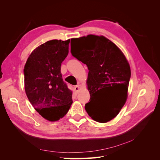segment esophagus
<instances>
[{
	"instance_id": "34e87169",
	"label": "esophagus",
	"mask_w": 160,
	"mask_h": 160,
	"mask_svg": "<svg viewBox=\"0 0 160 160\" xmlns=\"http://www.w3.org/2000/svg\"><path fill=\"white\" fill-rule=\"evenodd\" d=\"M79 89H80V87H79V86H78V85H77V86H74V90H75V91H76V92H78V90H79Z\"/></svg>"
}]
</instances>
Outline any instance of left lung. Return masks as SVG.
I'll use <instances>...</instances> for the list:
<instances>
[{"label": "left lung", "instance_id": "left-lung-1", "mask_svg": "<svg viewBox=\"0 0 160 160\" xmlns=\"http://www.w3.org/2000/svg\"><path fill=\"white\" fill-rule=\"evenodd\" d=\"M71 40L75 44L72 49L71 41L72 55L89 70L87 84L91 98L86 110L95 121H110L127 100L130 65L121 50L104 36L88 35Z\"/></svg>", "mask_w": 160, "mask_h": 160}]
</instances>
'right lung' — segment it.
<instances>
[{
  "label": "right lung",
  "instance_id": "add662e5",
  "mask_svg": "<svg viewBox=\"0 0 160 160\" xmlns=\"http://www.w3.org/2000/svg\"><path fill=\"white\" fill-rule=\"evenodd\" d=\"M69 43L70 39L47 41L33 50L24 65L27 96L35 110L49 121L62 118L72 103V91L61 73Z\"/></svg>",
  "mask_w": 160,
  "mask_h": 160
}]
</instances>
